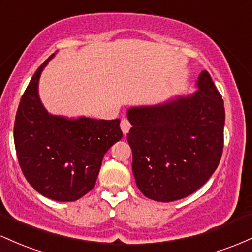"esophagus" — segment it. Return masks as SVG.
Returning <instances> with one entry per match:
<instances>
[{"mask_svg": "<svg viewBox=\"0 0 252 252\" xmlns=\"http://www.w3.org/2000/svg\"><path fill=\"white\" fill-rule=\"evenodd\" d=\"M130 128H131V126H130L129 121L126 120V118H123L122 121H121V129H122L123 131V135H126L129 132Z\"/></svg>", "mask_w": 252, "mask_h": 252, "instance_id": "1", "label": "esophagus"}]
</instances>
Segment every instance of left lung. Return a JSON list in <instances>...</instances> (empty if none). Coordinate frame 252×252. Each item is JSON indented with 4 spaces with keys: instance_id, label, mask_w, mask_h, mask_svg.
Returning a JSON list of instances; mask_svg holds the SVG:
<instances>
[{
    "instance_id": "obj_1",
    "label": "left lung",
    "mask_w": 252,
    "mask_h": 252,
    "mask_svg": "<svg viewBox=\"0 0 252 252\" xmlns=\"http://www.w3.org/2000/svg\"><path fill=\"white\" fill-rule=\"evenodd\" d=\"M195 85L194 94L126 111L132 126L126 140L136 185L155 201H174L194 193L220 161L224 102L207 71H201Z\"/></svg>"
}]
</instances>
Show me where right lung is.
Returning a JSON list of instances; mask_svg holds the SVG:
<instances>
[{
	"label": "right lung",
	"instance_id": "right-lung-1",
	"mask_svg": "<svg viewBox=\"0 0 252 252\" xmlns=\"http://www.w3.org/2000/svg\"><path fill=\"white\" fill-rule=\"evenodd\" d=\"M54 54L37 68L20 100L14 142L22 173L36 192L74 201L94 187L108 150L122 138L121 121L52 115L39 97V79Z\"/></svg>",
	"mask_w": 252,
	"mask_h": 252
}]
</instances>
